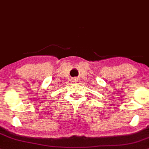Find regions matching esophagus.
I'll return each mask as SVG.
<instances>
[{
  "mask_svg": "<svg viewBox=\"0 0 149 149\" xmlns=\"http://www.w3.org/2000/svg\"><path fill=\"white\" fill-rule=\"evenodd\" d=\"M72 81L73 82H77V79L76 78H73V80H72Z\"/></svg>",
  "mask_w": 149,
  "mask_h": 149,
  "instance_id": "1",
  "label": "esophagus"
}]
</instances>
